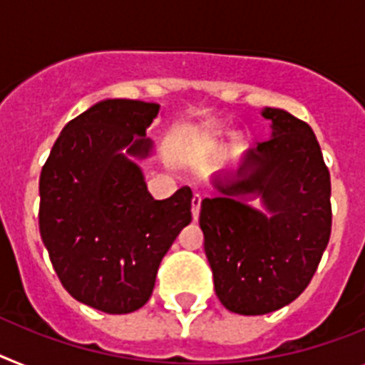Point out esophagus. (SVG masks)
<instances>
[{
  "label": "esophagus",
  "mask_w": 365,
  "mask_h": 365,
  "mask_svg": "<svg viewBox=\"0 0 365 365\" xmlns=\"http://www.w3.org/2000/svg\"><path fill=\"white\" fill-rule=\"evenodd\" d=\"M200 204H202V197L198 192L192 195V202H191V211H192V219H198V213H200Z\"/></svg>",
  "instance_id": "esophagus-1"
}]
</instances>
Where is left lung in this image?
Returning <instances> with one entry per match:
<instances>
[{
	"label": "left lung",
	"mask_w": 365,
	"mask_h": 365,
	"mask_svg": "<svg viewBox=\"0 0 365 365\" xmlns=\"http://www.w3.org/2000/svg\"><path fill=\"white\" fill-rule=\"evenodd\" d=\"M272 137L245 158L237 180L204 198L200 228L215 293L226 310L263 315L301 295L317 271L332 228L330 173L304 120L267 107ZM262 195L272 217L235 194Z\"/></svg>",
	"instance_id": "left-lung-1"
}]
</instances>
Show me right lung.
<instances>
[{
    "instance_id": "1",
    "label": "right lung",
    "mask_w": 365,
    "mask_h": 365,
    "mask_svg": "<svg viewBox=\"0 0 365 365\" xmlns=\"http://www.w3.org/2000/svg\"><path fill=\"white\" fill-rule=\"evenodd\" d=\"M159 103L103 100L64 125L41 173L38 226L64 289L106 314L148 302L159 263L191 222V189L154 200L140 168Z\"/></svg>"
}]
</instances>
